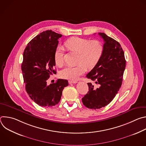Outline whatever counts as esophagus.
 Listing matches in <instances>:
<instances>
[{"instance_id":"1","label":"esophagus","mask_w":146,"mask_h":146,"mask_svg":"<svg viewBox=\"0 0 146 146\" xmlns=\"http://www.w3.org/2000/svg\"><path fill=\"white\" fill-rule=\"evenodd\" d=\"M77 81H75V80H69V84H76V83H77Z\"/></svg>"}]
</instances>
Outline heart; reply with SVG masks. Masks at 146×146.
I'll return each instance as SVG.
<instances>
[{
	"instance_id": "1",
	"label": "heart",
	"mask_w": 146,
	"mask_h": 146,
	"mask_svg": "<svg viewBox=\"0 0 146 146\" xmlns=\"http://www.w3.org/2000/svg\"><path fill=\"white\" fill-rule=\"evenodd\" d=\"M69 51L78 53L76 66H68L60 72L62 78L69 80H76L84 74L87 68L93 69L100 60L103 47L100 41L97 40H91L86 38L72 37L65 43ZM54 61L58 66H62L64 63V50L58 47L54 52Z\"/></svg>"
}]
</instances>
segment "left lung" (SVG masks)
<instances>
[{"label":"left lung","mask_w":146,"mask_h":146,"mask_svg":"<svg viewBox=\"0 0 146 146\" xmlns=\"http://www.w3.org/2000/svg\"><path fill=\"white\" fill-rule=\"evenodd\" d=\"M104 40L103 51L98 64L87 74L95 87L88 83V92L82 98L87 108L99 109L109 104L118 93L122 82L126 60L120 44L104 33H99Z\"/></svg>","instance_id":"8db88e82"}]
</instances>
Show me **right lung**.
I'll use <instances>...</instances> for the list:
<instances>
[{"mask_svg": "<svg viewBox=\"0 0 146 146\" xmlns=\"http://www.w3.org/2000/svg\"><path fill=\"white\" fill-rule=\"evenodd\" d=\"M62 35L51 30L40 33L25 48L21 69L25 89L31 99L41 107L51 108L59 102L67 80L58 79L49 86L47 80L56 74L54 52Z\"/></svg>", "mask_w": 146, "mask_h": 146, "instance_id": "right-lung-1", "label": "right lung"}]
</instances>
